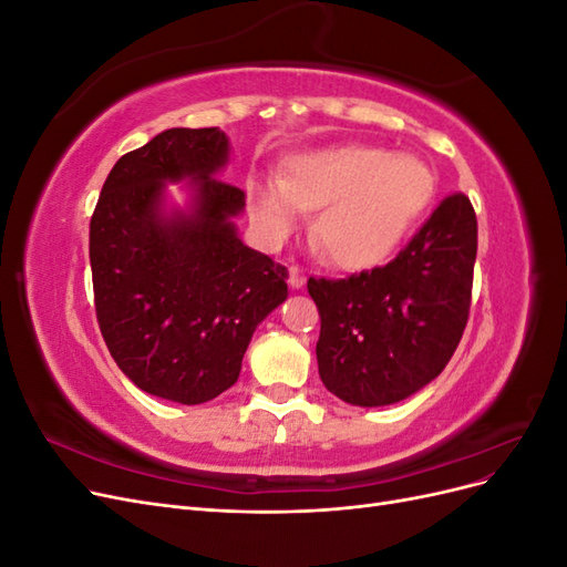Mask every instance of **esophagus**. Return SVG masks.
Segmentation results:
<instances>
[{
  "instance_id": "1",
  "label": "esophagus",
  "mask_w": 567,
  "mask_h": 567,
  "mask_svg": "<svg viewBox=\"0 0 567 567\" xmlns=\"http://www.w3.org/2000/svg\"><path fill=\"white\" fill-rule=\"evenodd\" d=\"M288 284L293 286V288H302L305 286V271H302V267H298V265H290L288 267Z\"/></svg>"
}]
</instances>
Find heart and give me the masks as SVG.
<instances>
[{
	"label": "heart",
	"instance_id": "obj_1",
	"mask_svg": "<svg viewBox=\"0 0 567 567\" xmlns=\"http://www.w3.org/2000/svg\"><path fill=\"white\" fill-rule=\"evenodd\" d=\"M435 169L416 156L375 146H333L290 156L281 175L252 173L246 196L269 241L293 231L305 210H319L312 238L342 269L383 262L431 208Z\"/></svg>",
	"mask_w": 567,
	"mask_h": 567
}]
</instances>
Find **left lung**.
Returning <instances> with one entry per match:
<instances>
[{
    "mask_svg": "<svg viewBox=\"0 0 567 567\" xmlns=\"http://www.w3.org/2000/svg\"><path fill=\"white\" fill-rule=\"evenodd\" d=\"M475 252V210L456 192L388 265L346 279L310 277L326 390L348 404L385 406L437 379L466 329Z\"/></svg>",
    "mask_w": 567,
    "mask_h": 567,
    "instance_id": "left-lung-1",
    "label": "left lung"
}]
</instances>
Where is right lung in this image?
I'll list each match as a JSON object with an SVG mask.
<instances>
[{
	"instance_id": "add662e5",
	"label": "right lung",
	"mask_w": 567,
	"mask_h": 567,
	"mask_svg": "<svg viewBox=\"0 0 567 567\" xmlns=\"http://www.w3.org/2000/svg\"><path fill=\"white\" fill-rule=\"evenodd\" d=\"M221 130H165L125 153L90 221L94 310L127 379L203 404L231 388L255 326L288 298V274L236 236L246 194L219 179ZM192 178V214L162 215L165 181Z\"/></svg>"
}]
</instances>
